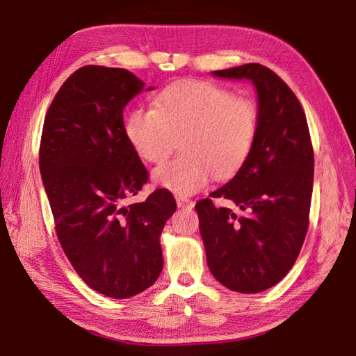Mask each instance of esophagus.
<instances>
[{"instance_id": "esophagus-1", "label": "esophagus", "mask_w": 356, "mask_h": 356, "mask_svg": "<svg viewBox=\"0 0 356 356\" xmlns=\"http://www.w3.org/2000/svg\"><path fill=\"white\" fill-rule=\"evenodd\" d=\"M176 202H177L179 207H188V209H191V207L195 205V202H193V200L188 199L186 196H177Z\"/></svg>"}]
</instances>
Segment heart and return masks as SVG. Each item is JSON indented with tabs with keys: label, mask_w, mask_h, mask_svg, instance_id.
<instances>
[{
	"label": "heart",
	"mask_w": 356,
	"mask_h": 356,
	"mask_svg": "<svg viewBox=\"0 0 356 356\" xmlns=\"http://www.w3.org/2000/svg\"><path fill=\"white\" fill-rule=\"evenodd\" d=\"M257 132L254 101L204 81L170 83L154 108H135L126 121L135 152L154 165L170 159L182 137V156L154 172V180L176 195L199 191L211 176L234 177L249 159Z\"/></svg>",
	"instance_id": "obj_1"
}]
</instances>
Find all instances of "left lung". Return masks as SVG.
I'll return each instance as SVG.
<instances>
[{
  "label": "left lung",
  "mask_w": 356,
  "mask_h": 356,
  "mask_svg": "<svg viewBox=\"0 0 356 356\" xmlns=\"http://www.w3.org/2000/svg\"><path fill=\"white\" fill-rule=\"evenodd\" d=\"M213 74L252 81L258 132L236 176L196 204L200 236L215 279L236 293L255 294L289 273L305 241L314 176L312 137L299 99L273 70L245 63Z\"/></svg>",
  "instance_id": "obj_1"
}]
</instances>
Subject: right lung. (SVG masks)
<instances>
[{"label": "right lung", "mask_w": 356, "mask_h": 356, "mask_svg": "<svg viewBox=\"0 0 356 356\" xmlns=\"http://www.w3.org/2000/svg\"><path fill=\"white\" fill-rule=\"evenodd\" d=\"M143 86L124 68L76 70L51 102L38 151L63 252L90 288L113 299L138 294L159 279V236L177 207L166 188L126 205L149 180L122 120Z\"/></svg>", "instance_id": "1"}]
</instances>
